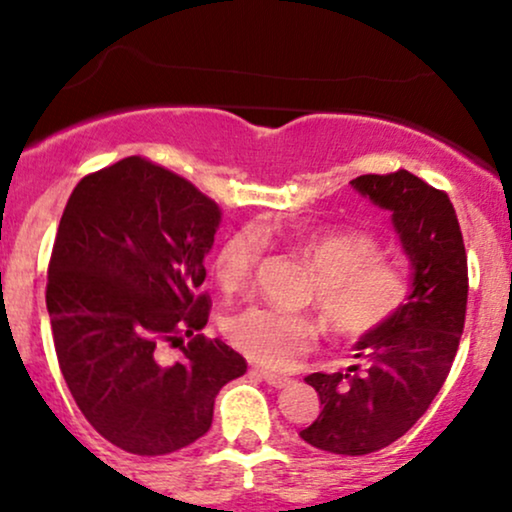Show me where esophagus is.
<instances>
[{"mask_svg":"<svg viewBox=\"0 0 512 512\" xmlns=\"http://www.w3.org/2000/svg\"><path fill=\"white\" fill-rule=\"evenodd\" d=\"M252 370H255V373L260 375V378L264 380V383L272 385V387H286V385H291V378H289V375L272 373V370H262V368H252Z\"/></svg>","mask_w":512,"mask_h":512,"instance_id":"1","label":"esophagus"}]
</instances>
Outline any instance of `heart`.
I'll list each match as a JSON object with an SVG mask.
<instances>
[{
    "label": "heart",
    "instance_id": "heart-1",
    "mask_svg": "<svg viewBox=\"0 0 512 512\" xmlns=\"http://www.w3.org/2000/svg\"><path fill=\"white\" fill-rule=\"evenodd\" d=\"M291 245L313 264L317 303L327 327L344 342L373 337L407 308L411 276L402 264L383 257L380 240L363 228H325L293 233ZM264 240L243 228L221 243L214 257V279L223 293L243 291L262 257ZM226 337L264 368H289L313 351L320 322L308 313L250 305L223 325Z\"/></svg>",
    "mask_w": 512,
    "mask_h": 512
}]
</instances>
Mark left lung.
<instances>
[{
	"label": "left lung",
	"instance_id": "8db88e82",
	"mask_svg": "<svg viewBox=\"0 0 512 512\" xmlns=\"http://www.w3.org/2000/svg\"><path fill=\"white\" fill-rule=\"evenodd\" d=\"M351 185L392 211L414 264V291L390 325L356 344L361 363L305 378L322 409L301 438L334 455L383 450L426 414L455 361L469 291L467 252L448 192L404 168L358 175Z\"/></svg>",
	"mask_w": 512,
	"mask_h": 512
}]
</instances>
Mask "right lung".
Masks as SVG:
<instances>
[{
    "instance_id": "1",
    "label": "right lung",
    "mask_w": 512,
    "mask_h": 512,
    "mask_svg": "<svg viewBox=\"0 0 512 512\" xmlns=\"http://www.w3.org/2000/svg\"><path fill=\"white\" fill-rule=\"evenodd\" d=\"M219 226L214 199L144 156L84 175L64 207L45 289L57 363L76 407L115 448H187L209 431L221 387L248 370L231 346L197 334ZM166 345L181 346L178 362L162 358Z\"/></svg>"
}]
</instances>
